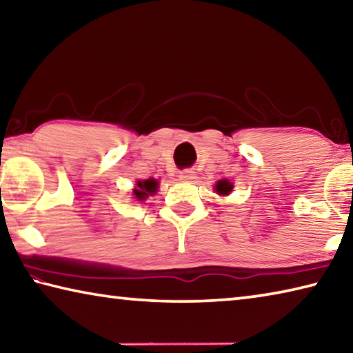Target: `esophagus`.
I'll use <instances>...</instances> for the list:
<instances>
[{
    "mask_svg": "<svg viewBox=\"0 0 353 353\" xmlns=\"http://www.w3.org/2000/svg\"><path fill=\"white\" fill-rule=\"evenodd\" d=\"M196 177V174H194V171L193 170H183L182 172H181V176H179V179H181V181H185V182H190V181H193V179Z\"/></svg>",
    "mask_w": 353,
    "mask_h": 353,
    "instance_id": "34e87169",
    "label": "esophagus"
}]
</instances>
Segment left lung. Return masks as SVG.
<instances>
[{
  "label": "left lung",
  "instance_id": "1",
  "mask_svg": "<svg viewBox=\"0 0 353 353\" xmlns=\"http://www.w3.org/2000/svg\"><path fill=\"white\" fill-rule=\"evenodd\" d=\"M232 188H234V185H232V182L229 181H218L216 185H214V191H216L218 194L221 196H227L232 191Z\"/></svg>",
  "mask_w": 353,
  "mask_h": 353
}]
</instances>
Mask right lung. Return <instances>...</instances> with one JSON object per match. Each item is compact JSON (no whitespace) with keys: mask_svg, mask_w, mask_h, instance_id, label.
I'll return each mask as SVG.
<instances>
[{"mask_svg":"<svg viewBox=\"0 0 353 353\" xmlns=\"http://www.w3.org/2000/svg\"><path fill=\"white\" fill-rule=\"evenodd\" d=\"M159 188V182L155 179H146V181L137 182V188H134V194L139 201H145L148 196H152Z\"/></svg>","mask_w":353,"mask_h":353,"instance_id":"1","label":"right lung"}]
</instances>
